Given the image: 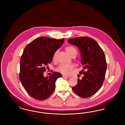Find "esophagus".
Segmentation results:
<instances>
[{
    "instance_id": "obj_1",
    "label": "esophagus",
    "mask_w": 125,
    "mask_h": 125,
    "mask_svg": "<svg viewBox=\"0 0 125 125\" xmlns=\"http://www.w3.org/2000/svg\"><path fill=\"white\" fill-rule=\"evenodd\" d=\"M63 77L65 78H70V76H66L65 75H63Z\"/></svg>"
}]
</instances>
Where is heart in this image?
Masks as SVG:
<instances>
[{"label":"heart","instance_id":"obj_1","mask_svg":"<svg viewBox=\"0 0 125 125\" xmlns=\"http://www.w3.org/2000/svg\"><path fill=\"white\" fill-rule=\"evenodd\" d=\"M65 50L66 53L70 57H71L73 55H75L76 56L77 54V50H76V49L71 46L66 47L65 48ZM57 53L58 51H56L54 52L52 57L53 60H55V59ZM57 70L58 71L60 72L63 74H69L73 70V67L70 65H60L58 67Z\"/></svg>","mask_w":125,"mask_h":125}]
</instances>
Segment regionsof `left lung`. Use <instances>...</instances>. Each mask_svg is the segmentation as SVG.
I'll return each instance as SVG.
<instances>
[{
  "instance_id": "1",
  "label": "left lung",
  "mask_w": 125,
  "mask_h": 125,
  "mask_svg": "<svg viewBox=\"0 0 125 125\" xmlns=\"http://www.w3.org/2000/svg\"><path fill=\"white\" fill-rule=\"evenodd\" d=\"M67 41L80 51L83 68L80 73L84 74L72 89L82 97H89L101 88L104 81L107 69L105 55L98 43L89 37L72 38Z\"/></svg>"
}]
</instances>
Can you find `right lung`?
<instances>
[{
    "label": "right lung",
    "instance_id": "right-lung-1",
    "mask_svg": "<svg viewBox=\"0 0 125 125\" xmlns=\"http://www.w3.org/2000/svg\"><path fill=\"white\" fill-rule=\"evenodd\" d=\"M65 39L58 40L40 37L36 38L24 49L20 60V80L27 93L33 98L43 100L55 89V83L62 74L54 72L44 77L45 66L52 61L54 52L63 44Z\"/></svg>",
    "mask_w": 125,
    "mask_h": 125
}]
</instances>
